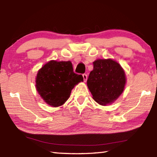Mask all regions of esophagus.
Returning a JSON list of instances; mask_svg holds the SVG:
<instances>
[{
	"label": "esophagus",
	"instance_id": "esophagus-1",
	"mask_svg": "<svg viewBox=\"0 0 157 157\" xmlns=\"http://www.w3.org/2000/svg\"><path fill=\"white\" fill-rule=\"evenodd\" d=\"M82 76H83L84 81L86 82V80H87V75H86V74H83V75H82Z\"/></svg>",
	"mask_w": 157,
	"mask_h": 157
}]
</instances>
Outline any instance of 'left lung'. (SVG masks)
<instances>
[{
	"instance_id": "8db88e82",
	"label": "left lung",
	"mask_w": 157,
	"mask_h": 157,
	"mask_svg": "<svg viewBox=\"0 0 157 157\" xmlns=\"http://www.w3.org/2000/svg\"><path fill=\"white\" fill-rule=\"evenodd\" d=\"M94 69L87 79L93 99L100 105L111 104L123 94L126 84L124 69L112 59L94 61Z\"/></svg>"
}]
</instances>
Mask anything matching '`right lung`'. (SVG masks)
Wrapping results in <instances>:
<instances>
[{"mask_svg":"<svg viewBox=\"0 0 157 157\" xmlns=\"http://www.w3.org/2000/svg\"><path fill=\"white\" fill-rule=\"evenodd\" d=\"M80 82H83V77L73 72L70 61L51 60L38 71L35 86L46 104L57 107L64 104L72 89Z\"/></svg>","mask_w":157,"mask_h":157,"instance_id":"right-lung-1","label":"right lung"}]
</instances>
